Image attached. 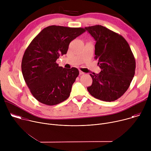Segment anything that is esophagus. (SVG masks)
<instances>
[{
  "instance_id": "1",
  "label": "esophagus",
  "mask_w": 151,
  "mask_h": 151,
  "mask_svg": "<svg viewBox=\"0 0 151 151\" xmlns=\"http://www.w3.org/2000/svg\"><path fill=\"white\" fill-rule=\"evenodd\" d=\"M84 73H84V72H83L82 71H81V70H79V74H80V75H83Z\"/></svg>"
}]
</instances>
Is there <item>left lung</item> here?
I'll return each instance as SVG.
<instances>
[{"mask_svg": "<svg viewBox=\"0 0 151 151\" xmlns=\"http://www.w3.org/2000/svg\"><path fill=\"white\" fill-rule=\"evenodd\" d=\"M96 41L95 58L101 72L90 74L93 83L87 90L94 97L105 101L120 98L134 77L136 61L127 40L101 25L85 27Z\"/></svg>", "mask_w": 151, "mask_h": 151, "instance_id": "8db88e82", "label": "left lung"}]
</instances>
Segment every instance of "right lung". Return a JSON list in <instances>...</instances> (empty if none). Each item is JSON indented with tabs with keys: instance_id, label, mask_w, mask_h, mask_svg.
<instances>
[{
	"instance_id": "obj_1",
	"label": "right lung",
	"mask_w": 151,
	"mask_h": 151,
	"mask_svg": "<svg viewBox=\"0 0 151 151\" xmlns=\"http://www.w3.org/2000/svg\"><path fill=\"white\" fill-rule=\"evenodd\" d=\"M85 32L81 27L50 26L43 29L27 47L21 70L32 94L38 101L53 106L69 97L79 70L75 68H63L56 61L67 53L70 42Z\"/></svg>"
}]
</instances>
